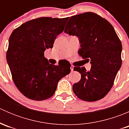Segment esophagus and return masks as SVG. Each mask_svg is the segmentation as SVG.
I'll return each mask as SVG.
<instances>
[{"label":"esophagus","mask_w":129,"mask_h":129,"mask_svg":"<svg viewBox=\"0 0 129 129\" xmlns=\"http://www.w3.org/2000/svg\"><path fill=\"white\" fill-rule=\"evenodd\" d=\"M71 71H72V72L74 71V66H71Z\"/></svg>","instance_id":"esophagus-1"}]
</instances>
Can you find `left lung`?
Returning a JSON list of instances; mask_svg holds the SVG:
<instances>
[{
  "label": "left lung",
  "instance_id": "1",
  "mask_svg": "<svg viewBox=\"0 0 129 129\" xmlns=\"http://www.w3.org/2000/svg\"><path fill=\"white\" fill-rule=\"evenodd\" d=\"M64 32L79 37V54L92 65L88 72L84 67H74L81 74L73 85L74 93L87 102L101 100L112 87L122 66V43L115 29L104 18L88 12L71 17Z\"/></svg>",
  "mask_w": 129,
  "mask_h": 129
}]
</instances>
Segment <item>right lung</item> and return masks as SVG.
<instances>
[{"label":"right lung","mask_w":129,"mask_h":129,"mask_svg":"<svg viewBox=\"0 0 129 129\" xmlns=\"http://www.w3.org/2000/svg\"><path fill=\"white\" fill-rule=\"evenodd\" d=\"M68 19L42 17L26 22L12 32L6 58L15 86L28 99L50 98L58 82L71 72L68 61L55 66L44 57V51L53 47Z\"/></svg>","instance_id":"right-lung-1"}]
</instances>
